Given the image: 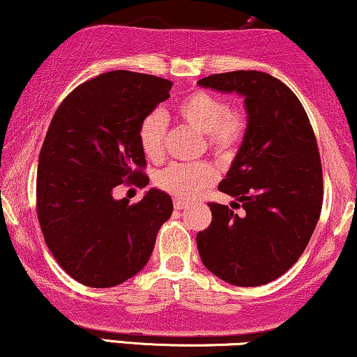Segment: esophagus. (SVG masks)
<instances>
[{
	"label": "esophagus",
	"instance_id": "esophagus-1",
	"mask_svg": "<svg viewBox=\"0 0 357 357\" xmlns=\"http://www.w3.org/2000/svg\"><path fill=\"white\" fill-rule=\"evenodd\" d=\"M173 204H174V209L176 211H183V209H186V207L189 206L188 202L183 201V199H174Z\"/></svg>",
	"mask_w": 357,
	"mask_h": 357
}]
</instances>
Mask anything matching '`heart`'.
<instances>
[{
    "mask_svg": "<svg viewBox=\"0 0 357 357\" xmlns=\"http://www.w3.org/2000/svg\"><path fill=\"white\" fill-rule=\"evenodd\" d=\"M176 115L184 123L206 135V145L219 160L236 156L249 130V114L243 107H229L224 98L197 90L178 102ZM166 119L151 112L139 121L138 142L151 161L165 158ZM218 179V171L207 161L194 165H171L156 176V186L178 199H194Z\"/></svg>",
    "mask_w": 357,
    "mask_h": 357,
    "instance_id": "obj_1",
    "label": "heart"
}]
</instances>
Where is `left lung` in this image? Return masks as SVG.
<instances>
[{
  "mask_svg": "<svg viewBox=\"0 0 357 357\" xmlns=\"http://www.w3.org/2000/svg\"><path fill=\"white\" fill-rule=\"evenodd\" d=\"M201 87L245 98L249 130L219 191L241 215L209 202L212 222L197 232L206 268L237 287L273 282L300 259L323 206L318 143L298 97L270 74L234 70L201 79Z\"/></svg>",
  "mask_w": 357,
  "mask_h": 357,
  "instance_id": "obj_1",
  "label": "left lung"
}]
</instances>
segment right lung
<instances>
[{
  "label": "right lung",
  "instance_id": "right-lung-1",
  "mask_svg": "<svg viewBox=\"0 0 357 357\" xmlns=\"http://www.w3.org/2000/svg\"><path fill=\"white\" fill-rule=\"evenodd\" d=\"M171 87L112 70L75 87L52 116L39 153L38 219L54 259L82 285L108 288L137 275L171 218L173 201L158 189L135 204L114 197L120 184L150 181L138 126Z\"/></svg>",
  "mask_w": 357,
  "mask_h": 357
}]
</instances>
